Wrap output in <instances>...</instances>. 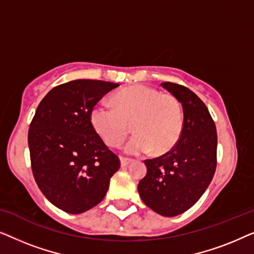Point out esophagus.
I'll list each match as a JSON object with an SVG mask.
<instances>
[{
	"label": "esophagus",
	"mask_w": 254,
	"mask_h": 254,
	"mask_svg": "<svg viewBox=\"0 0 254 254\" xmlns=\"http://www.w3.org/2000/svg\"><path fill=\"white\" fill-rule=\"evenodd\" d=\"M131 162H133V159L126 158V157H120V164H121V166H127L128 164H130Z\"/></svg>",
	"instance_id": "esophagus-1"
}]
</instances>
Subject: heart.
Instances as JSON below:
<instances>
[{
	"label": "heart",
	"mask_w": 254,
	"mask_h": 254,
	"mask_svg": "<svg viewBox=\"0 0 254 254\" xmlns=\"http://www.w3.org/2000/svg\"><path fill=\"white\" fill-rule=\"evenodd\" d=\"M114 107L97 104L90 113L96 133L110 147H118L133 124L136 135L128 142L126 151L142 154L154 151L164 155L178 143L184 128L182 104L176 97L162 95L147 85H131L112 97Z\"/></svg>",
	"instance_id": "b5f03b06"
}]
</instances>
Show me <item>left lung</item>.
I'll use <instances>...</instances> for the list:
<instances>
[{
	"label": "left lung",
	"instance_id": "obj_1",
	"mask_svg": "<svg viewBox=\"0 0 254 254\" xmlns=\"http://www.w3.org/2000/svg\"><path fill=\"white\" fill-rule=\"evenodd\" d=\"M162 86L182 104L183 133L171 151L145 159L147 175L137 190L145 206L172 217L189 210L209 186L216 170L217 133L209 111L195 93L171 82Z\"/></svg>",
	"mask_w": 254,
	"mask_h": 254
}]
</instances>
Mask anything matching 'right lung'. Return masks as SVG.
<instances>
[{"label": "right lung", "instance_id": "1", "mask_svg": "<svg viewBox=\"0 0 254 254\" xmlns=\"http://www.w3.org/2000/svg\"><path fill=\"white\" fill-rule=\"evenodd\" d=\"M117 83L75 79L51 90L29 129L33 177L55 207L81 214L106 195L120 161L93 129L90 113Z\"/></svg>", "mask_w": 254, "mask_h": 254}]
</instances>
